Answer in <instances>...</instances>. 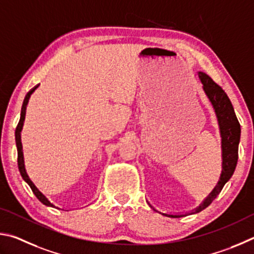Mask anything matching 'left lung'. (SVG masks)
Masks as SVG:
<instances>
[{
	"mask_svg": "<svg viewBox=\"0 0 254 254\" xmlns=\"http://www.w3.org/2000/svg\"><path fill=\"white\" fill-rule=\"evenodd\" d=\"M199 79L203 83L204 91L211 100L213 107H214L215 113L219 120L221 136H222V156H223V171L221 174V180L216 188L213 190L203 204L199 206L195 212L202 211L203 208L207 207L210 204L214 201L215 197L220 194L221 190L223 189L226 182H228L231 176L233 175L235 166L238 162V147L240 141V134H241V128H240L239 120L234 114L233 106L231 104L228 95L225 91L220 87L219 84L214 82L211 77L203 72H198ZM163 215L170 217H181L183 215H171L164 214Z\"/></svg>",
	"mask_w": 254,
	"mask_h": 254,
	"instance_id": "obj_1",
	"label": "left lung"
}]
</instances>
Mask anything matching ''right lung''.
I'll use <instances>...</instances> for the list:
<instances>
[{"mask_svg":"<svg viewBox=\"0 0 254 254\" xmlns=\"http://www.w3.org/2000/svg\"><path fill=\"white\" fill-rule=\"evenodd\" d=\"M38 88L34 87L32 90L28 92V95L25 96L24 98V101H23V105H22V109H21V118H20V122H19V125H17L16 129H15V141H16V148H17V165H19V171H20V174L22 176V179H23L26 183L29 184V186L31 188V190H32V192L34 193L35 196H37V198L39 199L40 202H41L42 204H44V205L47 206H53L55 207V205L53 204H51L50 202L48 201V198L44 196V195L40 192V190L35 188V185L32 183V181H31L29 179L28 174H26L25 172V168H24V161H23V153H22V144H21V130H22V127H23V122H24V118H25V110H26V105H28L29 102V99L32 93L34 92L35 89Z\"/></svg>","mask_w":254,"mask_h":254,"instance_id":"right-lung-1","label":"right lung"}]
</instances>
